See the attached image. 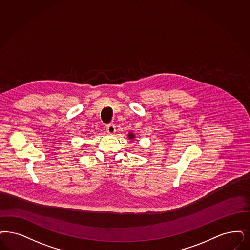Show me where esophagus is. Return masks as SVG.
<instances>
[{"label": "esophagus", "mask_w": 250, "mask_h": 250, "mask_svg": "<svg viewBox=\"0 0 250 250\" xmlns=\"http://www.w3.org/2000/svg\"><path fill=\"white\" fill-rule=\"evenodd\" d=\"M106 131H107V133H109V134L115 133V131H116V126H115L113 123L107 124V126H106Z\"/></svg>", "instance_id": "esophagus-1"}]
</instances>
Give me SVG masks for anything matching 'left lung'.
Here are the masks:
<instances>
[{"instance_id":"1","label":"left lung","mask_w":250,"mask_h":250,"mask_svg":"<svg viewBox=\"0 0 250 250\" xmlns=\"http://www.w3.org/2000/svg\"><path fill=\"white\" fill-rule=\"evenodd\" d=\"M128 136H129V138L130 139V140H132V139L135 138L134 134H133V133H131V132H130V133H129V135H128Z\"/></svg>"}]
</instances>
